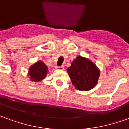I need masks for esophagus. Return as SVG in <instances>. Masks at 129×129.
I'll return each instance as SVG.
<instances>
[{
	"instance_id": "esophagus-1",
	"label": "esophagus",
	"mask_w": 129,
	"mask_h": 129,
	"mask_svg": "<svg viewBox=\"0 0 129 129\" xmlns=\"http://www.w3.org/2000/svg\"><path fill=\"white\" fill-rule=\"evenodd\" d=\"M57 69H59V70H63V69H64V66H57Z\"/></svg>"
}]
</instances>
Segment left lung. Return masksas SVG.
<instances>
[{
    "label": "left lung",
    "instance_id": "1",
    "mask_svg": "<svg viewBox=\"0 0 129 129\" xmlns=\"http://www.w3.org/2000/svg\"><path fill=\"white\" fill-rule=\"evenodd\" d=\"M70 79L75 88L89 90L95 86L100 76V70L88 59L77 56L67 69Z\"/></svg>",
    "mask_w": 129,
    "mask_h": 129
}]
</instances>
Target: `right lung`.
Instances as JSON below:
<instances>
[{
    "mask_svg": "<svg viewBox=\"0 0 129 129\" xmlns=\"http://www.w3.org/2000/svg\"><path fill=\"white\" fill-rule=\"evenodd\" d=\"M48 73V67L43 62L39 61L29 68V77L32 81H40L44 79Z\"/></svg>",
    "mask_w": 129,
    "mask_h": 129,
    "instance_id": "add662e5",
    "label": "right lung"
}]
</instances>
